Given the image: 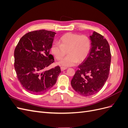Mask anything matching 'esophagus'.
<instances>
[{"label":"esophagus","instance_id":"obj_1","mask_svg":"<svg viewBox=\"0 0 128 128\" xmlns=\"http://www.w3.org/2000/svg\"><path fill=\"white\" fill-rule=\"evenodd\" d=\"M67 68V67H61V71H64V70H66Z\"/></svg>","mask_w":128,"mask_h":128}]
</instances>
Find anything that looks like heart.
I'll list each match as a JSON object with an SVG mask.
<instances>
[{"instance_id": "b5f03b06", "label": "heart", "mask_w": 128, "mask_h": 128, "mask_svg": "<svg viewBox=\"0 0 128 128\" xmlns=\"http://www.w3.org/2000/svg\"><path fill=\"white\" fill-rule=\"evenodd\" d=\"M59 43H53L51 51L56 59L60 60L66 54L68 55L61 60L59 64L64 66H71L77 62H81L86 59L91 48V40L86 34L68 32L62 36Z\"/></svg>"}]
</instances>
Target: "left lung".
Returning a JSON list of instances; mask_svg holds the SVG:
<instances>
[{"label": "left lung", "mask_w": 128, "mask_h": 128, "mask_svg": "<svg viewBox=\"0 0 128 128\" xmlns=\"http://www.w3.org/2000/svg\"><path fill=\"white\" fill-rule=\"evenodd\" d=\"M91 51L78 66L71 80L75 91L83 96H90L102 88L109 76L111 53L106 38L96 32L90 36Z\"/></svg>", "instance_id": "8db88e82"}]
</instances>
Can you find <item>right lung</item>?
<instances>
[{
    "instance_id": "right-lung-1",
    "label": "right lung",
    "mask_w": 128,
    "mask_h": 128,
    "mask_svg": "<svg viewBox=\"0 0 128 128\" xmlns=\"http://www.w3.org/2000/svg\"><path fill=\"white\" fill-rule=\"evenodd\" d=\"M56 32L46 30L30 32L21 37L14 50V68L25 90L40 94L53 86L61 72L59 66L45 70L54 59L50 51Z\"/></svg>"
}]
</instances>
